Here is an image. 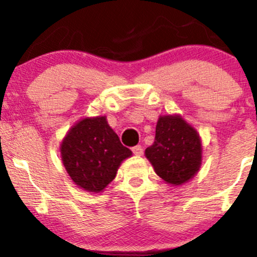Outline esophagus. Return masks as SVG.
I'll list each match as a JSON object with an SVG mask.
<instances>
[{"label":"esophagus","mask_w":257,"mask_h":257,"mask_svg":"<svg viewBox=\"0 0 257 257\" xmlns=\"http://www.w3.org/2000/svg\"><path fill=\"white\" fill-rule=\"evenodd\" d=\"M132 150H133L134 154L138 155V157H141V155H143V148H142L141 145H136V147L132 148Z\"/></svg>","instance_id":"esophagus-1"}]
</instances>
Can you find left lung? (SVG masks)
I'll use <instances>...</instances> for the list:
<instances>
[{
  "instance_id": "left-lung-1",
  "label": "left lung",
  "mask_w": 257,
  "mask_h": 257,
  "mask_svg": "<svg viewBox=\"0 0 257 257\" xmlns=\"http://www.w3.org/2000/svg\"><path fill=\"white\" fill-rule=\"evenodd\" d=\"M201 153L198 132L175 114L159 116L154 143L145 149V157L163 180L181 185L199 172Z\"/></svg>"
}]
</instances>
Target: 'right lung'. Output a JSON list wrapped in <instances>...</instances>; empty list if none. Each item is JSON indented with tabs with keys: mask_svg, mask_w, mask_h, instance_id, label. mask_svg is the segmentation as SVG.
Wrapping results in <instances>:
<instances>
[{
	"mask_svg": "<svg viewBox=\"0 0 257 257\" xmlns=\"http://www.w3.org/2000/svg\"><path fill=\"white\" fill-rule=\"evenodd\" d=\"M61 157L73 183L89 193H99L115 178L120 163L132 157L105 116L84 118L68 131Z\"/></svg>",
	"mask_w": 257,
	"mask_h": 257,
	"instance_id": "obj_1",
	"label": "right lung"
}]
</instances>
